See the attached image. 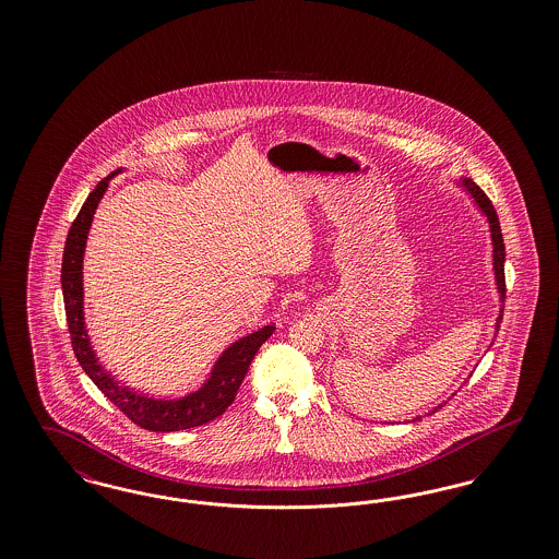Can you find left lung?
<instances>
[{
    "mask_svg": "<svg viewBox=\"0 0 559 559\" xmlns=\"http://www.w3.org/2000/svg\"><path fill=\"white\" fill-rule=\"evenodd\" d=\"M459 187L463 188L472 201L476 203L481 215L486 217L488 222V228H490V239H492V272H495V285H497V292H499V299H501V312H499V319H497V331L501 326V320H503V308H506V242H503V235H501V224H499V215L495 212L490 199L484 194V190L472 182L469 178H461L459 180ZM447 404V402H444ZM438 408H442V404H438L436 408L429 411L436 413ZM421 421V417H417Z\"/></svg>",
    "mask_w": 559,
    "mask_h": 559,
    "instance_id": "1",
    "label": "left lung"
}]
</instances>
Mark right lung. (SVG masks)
Wrapping results in <instances>:
<instances>
[{
    "mask_svg": "<svg viewBox=\"0 0 559 559\" xmlns=\"http://www.w3.org/2000/svg\"><path fill=\"white\" fill-rule=\"evenodd\" d=\"M119 171H112L105 180L98 182V187L90 192L85 199L81 212L78 213L69 237L64 242L62 253V295H64V312L67 324L71 333L73 352L78 356L81 369L87 372V377L96 383V388L107 396L128 419H132L135 426L151 429V431H180L190 427L210 424L215 417H219L237 396L240 383L249 371V365L253 356L258 354L260 346L274 333V324H266L260 331H253L233 346L226 347L222 356L215 360L207 381L197 390L182 399H151L144 394H138L126 385H119L112 374L105 371V367L98 362L83 320V253H85V240L94 219L96 207L100 199L107 192L110 178H115Z\"/></svg>",
    "mask_w": 559,
    "mask_h": 559,
    "instance_id": "1",
    "label": "right lung"
}]
</instances>
